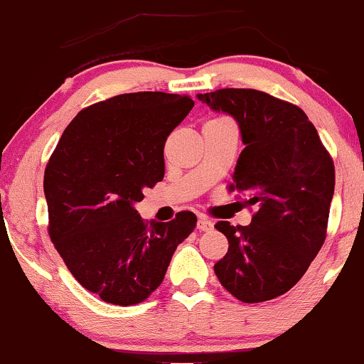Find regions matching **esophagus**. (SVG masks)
<instances>
[{"label":"esophagus","mask_w":364,"mask_h":364,"mask_svg":"<svg viewBox=\"0 0 364 364\" xmlns=\"http://www.w3.org/2000/svg\"><path fill=\"white\" fill-rule=\"evenodd\" d=\"M196 228H198V231H210L214 228V223L210 219H207V217H200L198 223H196Z\"/></svg>","instance_id":"esophagus-1"}]
</instances>
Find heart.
<instances>
[{
	"label": "heart",
	"mask_w": 364,
	"mask_h": 364,
	"mask_svg": "<svg viewBox=\"0 0 364 364\" xmlns=\"http://www.w3.org/2000/svg\"><path fill=\"white\" fill-rule=\"evenodd\" d=\"M220 119H229V118H225V116H217V118H212L210 121H220Z\"/></svg>",
	"instance_id": "b5f03b06"
}]
</instances>
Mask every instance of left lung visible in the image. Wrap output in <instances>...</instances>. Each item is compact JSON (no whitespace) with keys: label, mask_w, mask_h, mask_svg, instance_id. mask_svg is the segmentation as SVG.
I'll return each instance as SVG.
<instances>
[{"label":"left lung","mask_w":364,"mask_h":364,"mask_svg":"<svg viewBox=\"0 0 364 364\" xmlns=\"http://www.w3.org/2000/svg\"><path fill=\"white\" fill-rule=\"evenodd\" d=\"M198 99L240 123L246 147L228 190L257 207L250 225L215 224L229 248L214 272L240 301H269L303 277L327 237L332 156L296 104L255 89H219Z\"/></svg>","instance_id":"left-lung-1"}]
</instances>
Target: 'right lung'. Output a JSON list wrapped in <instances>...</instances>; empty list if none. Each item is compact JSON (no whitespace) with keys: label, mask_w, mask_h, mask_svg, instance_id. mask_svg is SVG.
<instances>
[{"label":"right lung","mask_w":364,"mask_h":364,"mask_svg":"<svg viewBox=\"0 0 364 364\" xmlns=\"http://www.w3.org/2000/svg\"><path fill=\"white\" fill-rule=\"evenodd\" d=\"M193 104L166 92L114 95L78 112L49 157V237L73 277L102 301H145L195 229L193 212L149 223L133 208L144 188L164 178L166 140Z\"/></svg>","instance_id":"obj_1"}]
</instances>
